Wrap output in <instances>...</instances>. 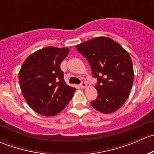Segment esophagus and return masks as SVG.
I'll return each mask as SVG.
<instances>
[{
  "label": "esophagus",
  "mask_w": 154,
  "mask_h": 154,
  "mask_svg": "<svg viewBox=\"0 0 154 154\" xmlns=\"http://www.w3.org/2000/svg\"><path fill=\"white\" fill-rule=\"evenodd\" d=\"M80 88H86V83H85L84 81H82L81 83H80Z\"/></svg>",
  "instance_id": "34e87169"
}]
</instances>
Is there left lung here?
<instances>
[{"mask_svg":"<svg viewBox=\"0 0 154 154\" xmlns=\"http://www.w3.org/2000/svg\"><path fill=\"white\" fill-rule=\"evenodd\" d=\"M97 79V99L93 108L105 114L114 112L128 98L133 83V63L128 53L112 38L97 37L76 46Z\"/></svg>","mask_w":154,"mask_h":154,"instance_id":"8db88e82","label":"left lung"}]
</instances>
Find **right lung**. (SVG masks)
Wrapping results in <instances>:
<instances>
[{"mask_svg": "<svg viewBox=\"0 0 154 154\" xmlns=\"http://www.w3.org/2000/svg\"><path fill=\"white\" fill-rule=\"evenodd\" d=\"M68 48L47 47L25 60L18 74L23 96L37 113L45 116L58 114L72 98L76 88L68 86L60 64Z\"/></svg>", "mask_w": 154, "mask_h": 154, "instance_id": "1", "label": "right lung"}]
</instances>
